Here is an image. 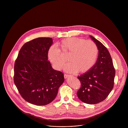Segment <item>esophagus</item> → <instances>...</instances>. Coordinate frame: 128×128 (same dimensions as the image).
<instances>
[{
	"label": "esophagus",
	"mask_w": 128,
	"mask_h": 128,
	"mask_svg": "<svg viewBox=\"0 0 128 128\" xmlns=\"http://www.w3.org/2000/svg\"><path fill=\"white\" fill-rule=\"evenodd\" d=\"M72 76H70V75H68V74H64V78H67L69 77H71Z\"/></svg>",
	"instance_id": "1"
}]
</instances>
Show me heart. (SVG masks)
I'll return each instance as SVG.
<instances>
[{
	"instance_id": "b5f03b06",
	"label": "heart",
	"mask_w": 128,
	"mask_h": 128,
	"mask_svg": "<svg viewBox=\"0 0 128 128\" xmlns=\"http://www.w3.org/2000/svg\"><path fill=\"white\" fill-rule=\"evenodd\" d=\"M59 46L64 56L65 54H69L68 60L70 63L65 67L67 72L76 73L79 71L82 73L86 72L92 68L96 61L98 50L95 43L92 40L69 38L62 40ZM48 56L57 70H61L67 61L55 46L50 48Z\"/></svg>"
}]
</instances>
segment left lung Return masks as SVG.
<instances>
[{
  "label": "left lung",
  "instance_id": "obj_1",
  "mask_svg": "<svg viewBox=\"0 0 128 128\" xmlns=\"http://www.w3.org/2000/svg\"><path fill=\"white\" fill-rule=\"evenodd\" d=\"M90 36L98 48V57L92 68L78 76L82 86L77 95L82 102L95 104L104 100L112 90L115 69L107 48L93 36Z\"/></svg>",
  "mask_w": 128,
  "mask_h": 128
}]
</instances>
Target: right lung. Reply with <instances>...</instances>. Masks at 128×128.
Wrapping results in <instances>:
<instances>
[{
  "instance_id": "right-lung-1",
  "label": "right lung",
  "mask_w": 128,
  "mask_h": 128,
  "mask_svg": "<svg viewBox=\"0 0 128 128\" xmlns=\"http://www.w3.org/2000/svg\"><path fill=\"white\" fill-rule=\"evenodd\" d=\"M50 38H39L25 43L14 66V82L28 102L45 105L55 99L64 82L62 72L52 69L48 52L52 44Z\"/></svg>"
}]
</instances>
